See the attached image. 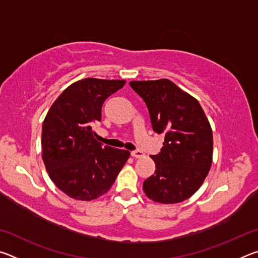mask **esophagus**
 Returning a JSON list of instances; mask_svg holds the SVG:
<instances>
[{
  "label": "esophagus",
  "instance_id": "esophagus-1",
  "mask_svg": "<svg viewBox=\"0 0 258 258\" xmlns=\"http://www.w3.org/2000/svg\"><path fill=\"white\" fill-rule=\"evenodd\" d=\"M131 156L133 157V158H141V157L145 156V154L141 150H135L131 152Z\"/></svg>",
  "mask_w": 258,
  "mask_h": 258
}]
</instances>
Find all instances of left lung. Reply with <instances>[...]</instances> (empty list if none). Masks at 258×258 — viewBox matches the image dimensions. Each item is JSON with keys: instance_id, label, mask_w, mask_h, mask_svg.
<instances>
[{"instance_id": "8db88e82", "label": "left lung", "mask_w": 258, "mask_h": 258, "mask_svg": "<svg viewBox=\"0 0 258 258\" xmlns=\"http://www.w3.org/2000/svg\"><path fill=\"white\" fill-rule=\"evenodd\" d=\"M130 85L145 100L155 132L165 134L160 154L151 156L156 171L143 182V191L156 203L184 202L211 169V124L198 100L172 81H132Z\"/></svg>"}]
</instances>
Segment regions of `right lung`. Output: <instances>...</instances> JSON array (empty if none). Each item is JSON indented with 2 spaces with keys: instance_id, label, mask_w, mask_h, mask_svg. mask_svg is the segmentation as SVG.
<instances>
[{
  "instance_id": "add662e5",
  "label": "right lung",
  "mask_w": 258,
  "mask_h": 258,
  "mask_svg": "<svg viewBox=\"0 0 258 258\" xmlns=\"http://www.w3.org/2000/svg\"><path fill=\"white\" fill-rule=\"evenodd\" d=\"M123 80L84 78L52 103L42 126V158L52 182L68 197L91 202L107 194L130 151L102 146L92 131L109 95Z\"/></svg>"
}]
</instances>
